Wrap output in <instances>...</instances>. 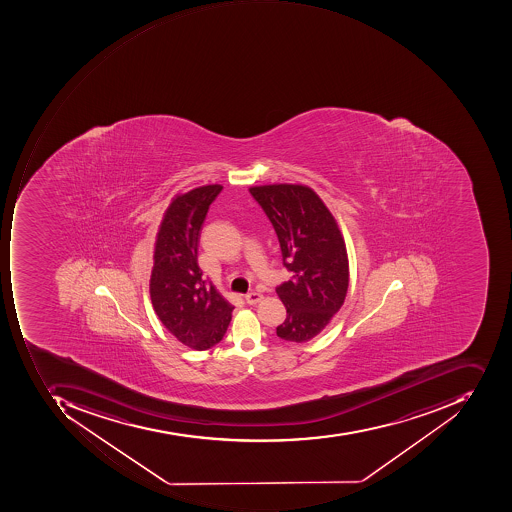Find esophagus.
<instances>
[{
    "mask_svg": "<svg viewBox=\"0 0 512 512\" xmlns=\"http://www.w3.org/2000/svg\"><path fill=\"white\" fill-rule=\"evenodd\" d=\"M263 298V295L258 294V292H251V294H248L246 297H244V300H246V303L248 304H257L260 303Z\"/></svg>",
    "mask_w": 512,
    "mask_h": 512,
    "instance_id": "obj_1",
    "label": "esophagus"
}]
</instances>
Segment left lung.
Masks as SVG:
<instances>
[{
    "label": "left lung",
    "instance_id": "obj_1",
    "mask_svg": "<svg viewBox=\"0 0 512 512\" xmlns=\"http://www.w3.org/2000/svg\"><path fill=\"white\" fill-rule=\"evenodd\" d=\"M277 232L281 257L292 278L277 288L286 320L281 340L306 343L320 335L345 303L349 260L337 220L317 192L304 184L252 186Z\"/></svg>",
    "mask_w": 512,
    "mask_h": 512
}]
</instances>
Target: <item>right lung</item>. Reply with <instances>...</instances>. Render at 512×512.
I'll list each match as a JSON object with an SVG mask.
<instances>
[{
    "label": "right lung",
    "mask_w": 512,
    "mask_h": 512,
    "mask_svg": "<svg viewBox=\"0 0 512 512\" xmlns=\"http://www.w3.org/2000/svg\"><path fill=\"white\" fill-rule=\"evenodd\" d=\"M221 184H206L177 194L164 211L154 244L149 292L155 314L180 343L206 351L228 331L234 306L198 266V241L209 204Z\"/></svg>",
    "instance_id": "1"
}]
</instances>
